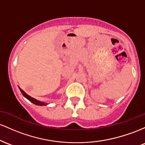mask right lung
Returning a JSON list of instances; mask_svg holds the SVG:
<instances>
[{
    "mask_svg": "<svg viewBox=\"0 0 145 145\" xmlns=\"http://www.w3.org/2000/svg\"><path fill=\"white\" fill-rule=\"evenodd\" d=\"M20 91H21V92H22V94H23L24 97H26V98L28 99L29 101H30L31 102V103H33V104H35V105H46V103H42V102L36 100V99L32 98L31 97H30V96H29L28 94H26L25 92H24V91L22 90H21L20 88Z\"/></svg>",
    "mask_w": 145,
    "mask_h": 145,
    "instance_id": "obj_1",
    "label": "right lung"
}]
</instances>
